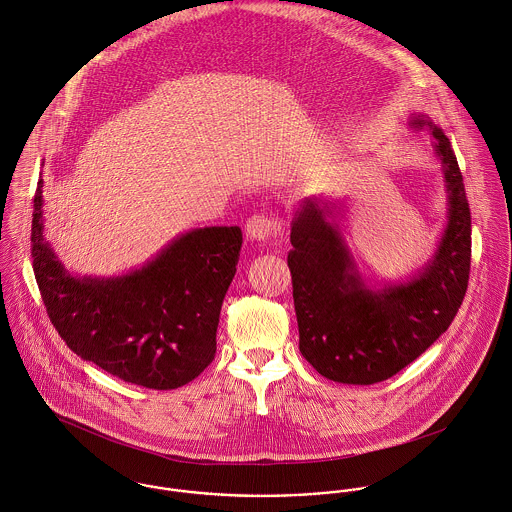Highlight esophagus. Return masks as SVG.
<instances>
[{
    "label": "esophagus",
    "instance_id": "34e87169",
    "mask_svg": "<svg viewBox=\"0 0 512 512\" xmlns=\"http://www.w3.org/2000/svg\"><path fill=\"white\" fill-rule=\"evenodd\" d=\"M245 233L251 241H269L281 233V222L265 214H253L245 224Z\"/></svg>",
    "mask_w": 512,
    "mask_h": 512
}]
</instances>
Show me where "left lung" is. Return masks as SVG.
Returning a JSON list of instances; mask_svg holds the SVG:
<instances>
[{
    "mask_svg": "<svg viewBox=\"0 0 512 512\" xmlns=\"http://www.w3.org/2000/svg\"><path fill=\"white\" fill-rule=\"evenodd\" d=\"M410 125L432 131L450 204L442 241L418 275L369 288L322 198H306L290 224L298 347L330 381L373 385L397 375L450 328L467 290L471 212L452 143L424 115H412Z\"/></svg>",
    "mask_w": 512,
    "mask_h": 512,
    "instance_id": "8db88e82",
    "label": "left lung"
}]
</instances>
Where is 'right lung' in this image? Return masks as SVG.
<instances>
[{"label":"right lung","mask_w":512,"mask_h":512,"mask_svg":"<svg viewBox=\"0 0 512 512\" xmlns=\"http://www.w3.org/2000/svg\"><path fill=\"white\" fill-rule=\"evenodd\" d=\"M43 228L39 180L31 224L33 271L53 326L76 355L125 383L155 391L178 389L212 363L241 229H192L141 269L92 279L72 277L62 267Z\"/></svg>","instance_id":"obj_1"}]
</instances>
